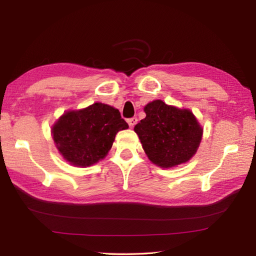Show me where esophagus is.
I'll list each match as a JSON object with an SVG mask.
<instances>
[{"instance_id": "esophagus-1", "label": "esophagus", "mask_w": 256, "mask_h": 256, "mask_svg": "<svg viewBox=\"0 0 256 256\" xmlns=\"http://www.w3.org/2000/svg\"><path fill=\"white\" fill-rule=\"evenodd\" d=\"M128 125L131 128H134V125L138 123V118H128Z\"/></svg>"}]
</instances>
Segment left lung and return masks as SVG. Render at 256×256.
<instances>
[{
  "label": "left lung",
  "mask_w": 256,
  "mask_h": 256,
  "mask_svg": "<svg viewBox=\"0 0 256 256\" xmlns=\"http://www.w3.org/2000/svg\"><path fill=\"white\" fill-rule=\"evenodd\" d=\"M144 112L146 118L134 131L152 162L170 168L192 158L202 138V128L192 111L155 100L145 106Z\"/></svg>",
  "instance_id": "8db88e82"
}]
</instances>
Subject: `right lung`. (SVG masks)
<instances>
[{
  "instance_id": "right-lung-1",
  "label": "right lung",
  "mask_w": 256,
  "mask_h": 256,
  "mask_svg": "<svg viewBox=\"0 0 256 256\" xmlns=\"http://www.w3.org/2000/svg\"><path fill=\"white\" fill-rule=\"evenodd\" d=\"M128 128L118 108L96 102L64 113L54 124L52 133L64 160L74 166L88 167L104 158L116 133Z\"/></svg>"
}]
</instances>
